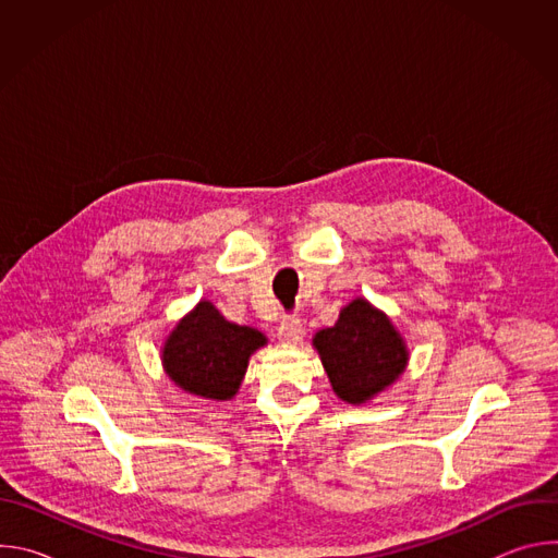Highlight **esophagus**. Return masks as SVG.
Returning a JSON list of instances; mask_svg holds the SVG:
<instances>
[{
    "label": "esophagus",
    "instance_id": "34e87169",
    "mask_svg": "<svg viewBox=\"0 0 558 558\" xmlns=\"http://www.w3.org/2000/svg\"><path fill=\"white\" fill-rule=\"evenodd\" d=\"M302 336H304V329H302L300 317L287 315L278 327V340L284 344H298L302 340Z\"/></svg>",
    "mask_w": 558,
    "mask_h": 558
}]
</instances>
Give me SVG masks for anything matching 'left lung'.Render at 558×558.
<instances>
[{
  "label": "left lung",
  "instance_id": "left-lung-1",
  "mask_svg": "<svg viewBox=\"0 0 558 558\" xmlns=\"http://www.w3.org/2000/svg\"><path fill=\"white\" fill-rule=\"evenodd\" d=\"M313 344L333 390L349 404L371 400L400 377L409 360L404 340L388 317L360 298L342 308L333 327L315 333Z\"/></svg>",
  "mask_w": 558,
  "mask_h": 558
}]
</instances>
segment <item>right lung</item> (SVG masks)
Segmentation results:
<instances>
[{
	"mask_svg": "<svg viewBox=\"0 0 558 558\" xmlns=\"http://www.w3.org/2000/svg\"><path fill=\"white\" fill-rule=\"evenodd\" d=\"M265 342L260 331L227 323L211 302H201L168 338L163 364L183 390L205 400H231L250 355Z\"/></svg>",
	"mask_w": 558,
	"mask_h": 558,
	"instance_id": "1",
	"label": "right lung"
}]
</instances>
